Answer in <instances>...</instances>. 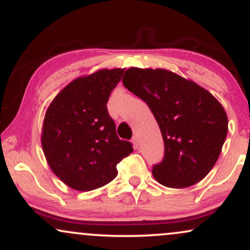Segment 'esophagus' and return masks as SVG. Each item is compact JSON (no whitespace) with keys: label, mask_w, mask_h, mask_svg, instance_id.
<instances>
[{"label":"esophagus","mask_w":250,"mask_h":250,"mask_svg":"<svg viewBox=\"0 0 250 250\" xmlns=\"http://www.w3.org/2000/svg\"><path fill=\"white\" fill-rule=\"evenodd\" d=\"M131 142H132L134 148H138V146H139V139H138V137L133 136V138H132V140H131Z\"/></svg>","instance_id":"esophagus-1"}]
</instances>
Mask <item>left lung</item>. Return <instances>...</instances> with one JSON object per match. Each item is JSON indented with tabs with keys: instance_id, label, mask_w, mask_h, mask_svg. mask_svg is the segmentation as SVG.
Wrapping results in <instances>:
<instances>
[{
	"instance_id": "obj_1",
	"label": "left lung",
	"mask_w": 250,
	"mask_h": 250,
	"mask_svg": "<svg viewBox=\"0 0 250 250\" xmlns=\"http://www.w3.org/2000/svg\"><path fill=\"white\" fill-rule=\"evenodd\" d=\"M123 83L144 100L155 116L164 158L152 175L167 188H187L209 173L222 151L228 117L220 102L192 80L163 68L125 72Z\"/></svg>"
}]
</instances>
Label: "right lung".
Segmentation results:
<instances>
[{
	"label": "right lung",
	"instance_id": "right-lung-1",
	"mask_svg": "<svg viewBox=\"0 0 250 250\" xmlns=\"http://www.w3.org/2000/svg\"><path fill=\"white\" fill-rule=\"evenodd\" d=\"M124 71L104 68L77 78L46 111L41 133L44 157L53 172L78 191L110 183L118 163L133 152L130 142L118 138L106 106Z\"/></svg>",
	"mask_w": 250,
	"mask_h": 250
}]
</instances>
